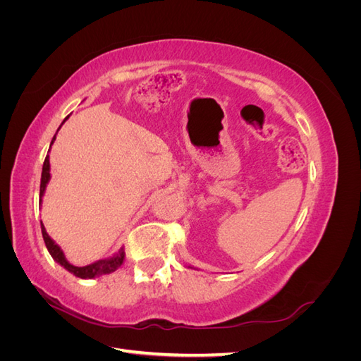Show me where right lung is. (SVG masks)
<instances>
[{
  "mask_svg": "<svg viewBox=\"0 0 361 361\" xmlns=\"http://www.w3.org/2000/svg\"><path fill=\"white\" fill-rule=\"evenodd\" d=\"M69 118V116L63 120V123L66 122V120ZM61 123V125H63ZM60 125V128H61ZM59 128V129H60ZM54 140H56V135H54L52 141H51V146L54 143ZM51 166H49V157L47 155L45 158V162H43V169H42V179H40V203H42V197L43 194H45V190H47V185L51 179ZM40 227H42V236H43V241H45V245L49 251V255L52 256V259L57 262L59 265H61L64 269H68L71 274H73L75 277H80V279H94V277H99V276H104V274H111V272H114L120 265L123 264V259H125V251L123 248H120L117 253L108 259H102V260H97V262H93V264L90 265H85V267H75L72 264H69L66 256H64L63 250L56 244V241L54 239H51V236L47 233V228L45 226H43V223H40Z\"/></svg>",
  "mask_w": 361,
  "mask_h": 361,
  "instance_id": "right-lung-1",
  "label": "right lung"
}]
</instances>
